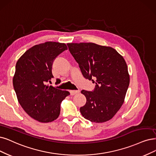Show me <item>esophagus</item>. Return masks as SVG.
Listing matches in <instances>:
<instances>
[{
  "instance_id": "obj_1",
  "label": "esophagus",
  "mask_w": 156,
  "mask_h": 156,
  "mask_svg": "<svg viewBox=\"0 0 156 156\" xmlns=\"http://www.w3.org/2000/svg\"><path fill=\"white\" fill-rule=\"evenodd\" d=\"M79 92H80L79 90H70V94H71V96H73V95H74V94H76L78 93Z\"/></svg>"
}]
</instances>
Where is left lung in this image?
<instances>
[{
  "instance_id": "1",
  "label": "left lung",
  "mask_w": 156,
  "mask_h": 156,
  "mask_svg": "<svg viewBox=\"0 0 156 156\" xmlns=\"http://www.w3.org/2000/svg\"><path fill=\"white\" fill-rule=\"evenodd\" d=\"M67 45L84 78L96 83L93 91H81L87 101L80 107V112L91 122H107L122 106L129 85L125 59L116 50L107 46L90 42Z\"/></svg>"
}]
</instances>
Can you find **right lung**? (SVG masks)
Wrapping results in <instances>:
<instances>
[{
    "label": "right lung",
    "mask_w": 156,
    "mask_h": 156,
    "mask_svg": "<svg viewBox=\"0 0 156 156\" xmlns=\"http://www.w3.org/2000/svg\"><path fill=\"white\" fill-rule=\"evenodd\" d=\"M67 49L66 44L47 42L33 46L17 61L13 84L17 99L34 119L49 123L59 116L60 103L70 94L47 85L53 78L54 60Z\"/></svg>",
    "instance_id": "add662e5"
}]
</instances>
